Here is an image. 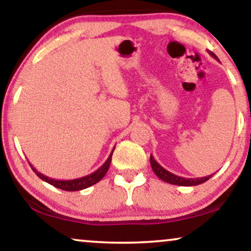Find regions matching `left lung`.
<instances>
[{"label": "left lung", "instance_id": "8db88e82", "mask_svg": "<svg viewBox=\"0 0 251 251\" xmlns=\"http://www.w3.org/2000/svg\"><path fill=\"white\" fill-rule=\"evenodd\" d=\"M210 55L212 56L213 58L217 59V61H219L218 57L213 53L212 51H209ZM150 165H151L152 168V171L155 172V175L158 176L160 180H163V181L168 182V183H171V185H176V186H196V185H201V183L205 182L206 180H209L211 178L212 176H203V178H195V179H192V178H182V176H179L175 175V173H171L168 170H165L163 168L162 165H159L158 163L156 162L155 158H153L152 156H150Z\"/></svg>", "mask_w": 251, "mask_h": 251}]
</instances>
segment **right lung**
<instances>
[{
  "mask_svg": "<svg viewBox=\"0 0 251 251\" xmlns=\"http://www.w3.org/2000/svg\"><path fill=\"white\" fill-rule=\"evenodd\" d=\"M113 150H115V148L112 149V151L109 155L108 159L105 160L104 164H103L101 168H99L98 170H96V171L91 173V175L81 176V178L72 179V180H57V179L49 178V176H47L45 175H42V173H40L38 170H36L34 166L31 164V163H29V166H31L33 171L35 172V175L38 176L40 179H42L43 181L50 183V185L56 187V188H59V189H63V190H68V192H75V190L86 189V188H88V187L95 185V183H98L100 180H101L103 176H105V173L108 172V170H109L110 163H111Z\"/></svg>",
  "mask_w": 251,
  "mask_h": 251,
  "instance_id": "right-lung-1",
  "label": "right lung"
}]
</instances>
